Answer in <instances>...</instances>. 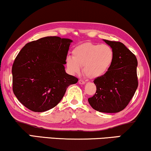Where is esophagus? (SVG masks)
Returning a JSON list of instances; mask_svg holds the SVG:
<instances>
[{
	"label": "esophagus",
	"mask_w": 151,
	"mask_h": 151,
	"mask_svg": "<svg viewBox=\"0 0 151 151\" xmlns=\"http://www.w3.org/2000/svg\"><path fill=\"white\" fill-rule=\"evenodd\" d=\"M78 83H79V84H80V85H84V84H85V82L83 80H79Z\"/></svg>",
	"instance_id": "esophagus-1"
}]
</instances>
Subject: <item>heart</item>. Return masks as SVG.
<instances>
[{"mask_svg": "<svg viewBox=\"0 0 151 151\" xmlns=\"http://www.w3.org/2000/svg\"><path fill=\"white\" fill-rule=\"evenodd\" d=\"M73 57L66 58V66L73 74H78L83 67L87 78L95 79L105 75L114 62V53L108 45L84 43L72 51Z\"/></svg>", "mask_w": 151, "mask_h": 151, "instance_id": "heart-1", "label": "heart"}]
</instances>
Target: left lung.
I'll return each instance as SVG.
<instances>
[{"label":"left lung","instance_id":"obj_1","mask_svg":"<svg viewBox=\"0 0 151 151\" xmlns=\"http://www.w3.org/2000/svg\"><path fill=\"white\" fill-rule=\"evenodd\" d=\"M103 41L114 50V62L105 75L93 80L96 92L88 101L95 110L116 113L126 108L137 89V60L121 42Z\"/></svg>","mask_w":151,"mask_h":151}]
</instances>
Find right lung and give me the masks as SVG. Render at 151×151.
Segmentation results:
<instances>
[{
  "label": "right lung",
  "instance_id": "obj_1",
  "mask_svg": "<svg viewBox=\"0 0 151 151\" xmlns=\"http://www.w3.org/2000/svg\"><path fill=\"white\" fill-rule=\"evenodd\" d=\"M71 40L46 37L29 42L12 65L13 92L25 107L35 112L53 108L69 85L78 79L66 73L64 64Z\"/></svg>",
  "mask_w": 151,
  "mask_h": 151
}]
</instances>
